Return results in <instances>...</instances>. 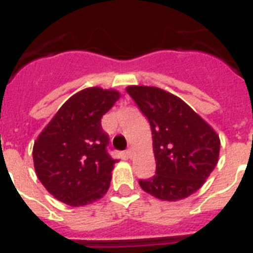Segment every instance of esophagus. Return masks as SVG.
<instances>
[{"label":"esophagus","mask_w":253,"mask_h":253,"mask_svg":"<svg viewBox=\"0 0 253 253\" xmlns=\"http://www.w3.org/2000/svg\"><path fill=\"white\" fill-rule=\"evenodd\" d=\"M126 154H127V157H128V158H132V157H133V150H132V149H131V148L127 149Z\"/></svg>","instance_id":"esophagus-1"}]
</instances>
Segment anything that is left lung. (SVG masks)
<instances>
[{
    "label": "left lung",
    "instance_id": "8db88e82",
    "mask_svg": "<svg viewBox=\"0 0 253 253\" xmlns=\"http://www.w3.org/2000/svg\"><path fill=\"white\" fill-rule=\"evenodd\" d=\"M153 135L155 175L140 179L145 192L177 201L196 192L218 164L220 140L212 127L178 96L155 86L127 87Z\"/></svg>",
    "mask_w": 253,
    "mask_h": 253
}]
</instances>
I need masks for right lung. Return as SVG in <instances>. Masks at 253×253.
Here are the masks:
<instances>
[{
    "mask_svg": "<svg viewBox=\"0 0 253 253\" xmlns=\"http://www.w3.org/2000/svg\"><path fill=\"white\" fill-rule=\"evenodd\" d=\"M118 99L117 90H81L58 109L34 142L35 172L58 201L84 206L108 191L118 160L107 150L109 136L102 128V117Z\"/></svg>",
    "mask_w": 253,
    "mask_h": 253,
    "instance_id": "1",
    "label": "right lung"
}]
</instances>
